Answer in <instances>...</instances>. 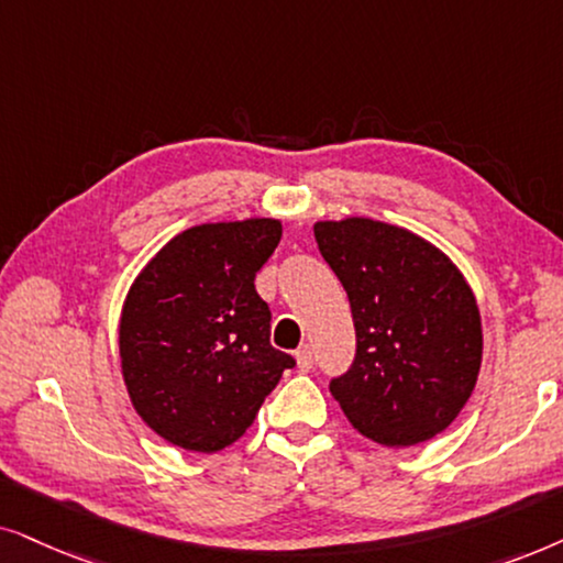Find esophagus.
I'll use <instances>...</instances> for the list:
<instances>
[{
    "mask_svg": "<svg viewBox=\"0 0 563 563\" xmlns=\"http://www.w3.org/2000/svg\"><path fill=\"white\" fill-rule=\"evenodd\" d=\"M296 363H298V368H301L303 373L313 368V352H311L309 344H301V347L296 350Z\"/></svg>",
    "mask_w": 563,
    "mask_h": 563,
    "instance_id": "34e87169",
    "label": "esophagus"
}]
</instances>
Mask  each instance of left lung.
<instances>
[{
	"mask_svg": "<svg viewBox=\"0 0 563 563\" xmlns=\"http://www.w3.org/2000/svg\"><path fill=\"white\" fill-rule=\"evenodd\" d=\"M313 236L355 321V360L329 384L344 417L386 448L440 434L482 368V317L466 277L438 246L391 223L319 221Z\"/></svg>",
	"mask_w": 563,
	"mask_h": 563,
	"instance_id": "1",
	"label": "left lung"
}]
</instances>
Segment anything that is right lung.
Returning a JSON list of instances; mask_svg holds the SVG:
<instances>
[{
  "mask_svg": "<svg viewBox=\"0 0 563 563\" xmlns=\"http://www.w3.org/2000/svg\"><path fill=\"white\" fill-rule=\"evenodd\" d=\"M280 236L275 219L192 227L162 246L131 286L120 368L133 409L167 443L223 451L296 365L269 344V309L254 290Z\"/></svg>",
  "mask_w": 563,
  "mask_h": 563,
  "instance_id": "add662e5",
  "label": "right lung"
}]
</instances>
